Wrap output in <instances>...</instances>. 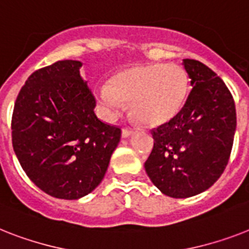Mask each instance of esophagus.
Masks as SVG:
<instances>
[{
    "mask_svg": "<svg viewBox=\"0 0 249 249\" xmlns=\"http://www.w3.org/2000/svg\"><path fill=\"white\" fill-rule=\"evenodd\" d=\"M131 134H133V130H131V129L124 128L123 129V131H121V137H123V138H128V137H130Z\"/></svg>",
    "mask_w": 249,
    "mask_h": 249,
    "instance_id": "obj_1",
    "label": "esophagus"
}]
</instances>
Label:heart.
I'll return each mask as SVG.
<instances>
[{
  "label": "heart",
  "instance_id": "obj_1",
  "mask_svg": "<svg viewBox=\"0 0 249 249\" xmlns=\"http://www.w3.org/2000/svg\"><path fill=\"white\" fill-rule=\"evenodd\" d=\"M189 93V79L174 64L138 65L116 72L108 86L100 87L96 96L108 116L131 102V115L144 126H160L177 118Z\"/></svg>",
  "mask_w": 249,
  "mask_h": 249
}]
</instances>
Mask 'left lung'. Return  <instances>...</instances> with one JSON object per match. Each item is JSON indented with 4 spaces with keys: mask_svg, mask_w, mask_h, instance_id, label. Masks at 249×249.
Listing matches in <instances>:
<instances>
[{
    "mask_svg": "<svg viewBox=\"0 0 249 249\" xmlns=\"http://www.w3.org/2000/svg\"><path fill=\"white\" fill-rule=\"evenodd\" d=\"M183 65L193 87L177 118L152 130L147 175L163 195L188 198L207 191L225 170L236 128L233 96L223 79L191 58Z\"/></svg>",
    "mask_w": 249,
    "mask_h": 249,
    "instance_id": "8db88e82",
    "label": "left lung"
}]
</instances>
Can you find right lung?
<instances>
[{"label": "right lung", "instance_id": "obj_1", "mask_svg": "<svg viewBox=\"0 0 249 249\" xmlns=\"http://www.w3.org/2000/svg\"><path fill=\"white\" fill-rule=\"evenodd\" d=\"M82 62L57 61L34 71L14 106L13 147L39 189L79 199L102 181L121 130L94 114L96 100L80 76Z\"/></svg>", "mask_w": 249, "mask_h": 249}]
</instances>
